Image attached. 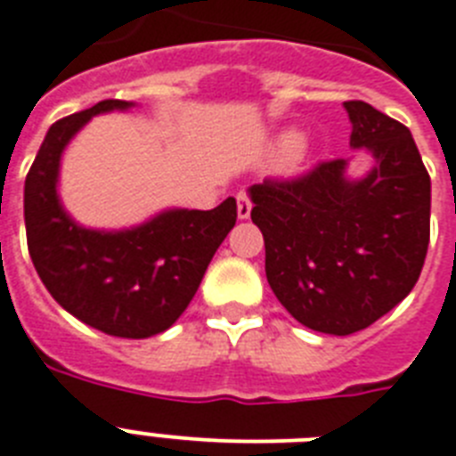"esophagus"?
<instances>
[{"label": "esophagus", "mask_w": 456, "mask_h": 456, "mask_svg": "<svg viewBox=\"0 0 456 456\" xmlns=\"http://www.w3.org/2000/svg\"><path fill=\"white\" fill-rule=\"evenodd\" d=\"M249 214H251L249 195H247V191H240V193H237V216H240V219H249Z\"/></svg>", "instance_id": "obj_1"}]
</instances>
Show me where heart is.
Wrapping results in <instances>:
<instances>
[{
    "instance_id": "obj_1",
    "label": "heart",
    "mask_w": 456,
    "mask_h": 456,
    "mask_svg": "<svg viewBox=\"0 0 456 456\" xmlns=\"http://www.w3.org/2000/svg\"><path fill=\"white\" fill-rule=\"evenodd\" d=\"M280 149H281V153L291 156V160H296V163L305 158V146L300 144V137L296 133L284 134V137L280 139Z\"/></svg>"
}]
</instances>
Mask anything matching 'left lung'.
<instances>
[{"mask_svg":"<svg viewBox=\"0 0 456 456\" xmlns=\"http://www.w3.org/2000/svg\"><path fill=\"white\" fill-rule=\"evenodd\" d=\"M345 109L349 144L375 158L363 179L336 158L249 188L270 289L293 319L330 336L368 329L412 291L431 232V179L408 127L368 102Z\"/></svg>","mask_w":456,"mask_h":456,"instance_id":"8db88e82","label":"left lung"}]
</instances>
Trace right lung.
<instances>
[{
    "label": "right lung",
    "mask_w": 456,
    "mask_h": 456,
    "mask_svg": "<svg viewBox=\"0 0 456 456\" xmlns=\"http://www.w3.org/2000/svg\"><path fill=\"white\" fill-rule=\"evenodd\" d=\"M133 107L102 100L53 123L25 179V231L44 287L69 314L116 338H151L182 317L237 221L235 198L209 212L167 209L130 231H90L58 198L60 158L93 116Z\"/></svg>",
    "instance_id": "obj_1"
}]
</instances>
